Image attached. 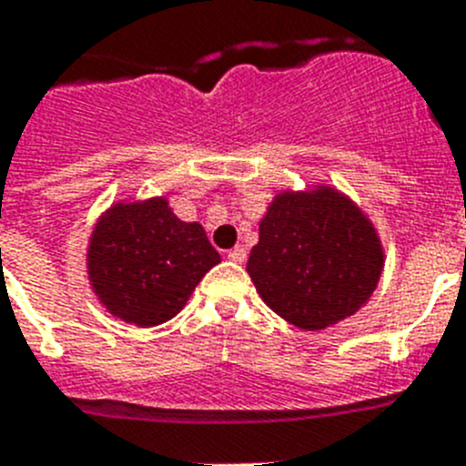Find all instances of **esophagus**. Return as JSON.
Returning a JSON list of instances; mask_svg holds the SVG:
<instances>
[{"instance_id": "obj_1", "label": "esophagus", "mask_w": 466, "mask_h": 466, "mask_svg": "<svg viewBox=\"0 0 466 466\" xmlns=\"http://www.w3.org/2000/svg\"><path fill=\"white\" fill-rule=\"evenodd\" d=\"M228 258L233 263H245L247 249H245V247H233V249H230V252H228Z\"/></svg>"}]
</instances>
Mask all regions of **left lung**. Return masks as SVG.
I'll return each mask as SVG.
<instances>
[{
  "label": "left lung",
  "mask_w": 466,
  "mask_h": 466,
  "mask_svg": "<svg viewBox=\"0 0 466 466\" xmlns=\"http://www.w3.org/2000/svg\"><path fill=\"white\" fill-rule=\"evenodd\" d=\"M382 247L364 214L333 188L279 193L247 261L254 287L287 322L317 331L371 299Z\"/></svg>",
  "instance_id": "8db88e82"
}]
</instances>
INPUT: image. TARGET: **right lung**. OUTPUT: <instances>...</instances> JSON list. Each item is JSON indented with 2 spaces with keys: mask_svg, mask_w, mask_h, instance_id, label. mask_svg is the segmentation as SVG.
<instances>
[{
  "mask_svg": "<svg viewBox=\"0 0 466 466\" xmlns=\"http://www.w3.org/2000/svg\"><path fill=\"white\" fill-rule=\"evenodd\" d=\"M219 254L200 224L179 221L163 198L114 205L95 226L88 275L111 315L156 327L182 310Z\"/></svg>",
  "mask_w": 466,
  "mask_h": 466,
  "instance_id": "right-lung-1",
  "label": "right lung"
}]
</instances>
